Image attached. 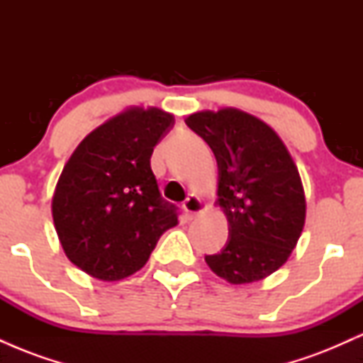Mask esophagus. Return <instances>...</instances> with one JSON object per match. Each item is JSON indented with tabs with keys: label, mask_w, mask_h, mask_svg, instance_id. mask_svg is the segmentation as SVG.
Masks as SVG:
<instances>
[{
	"label": "esophagus",
	"mask_w": 363,
	"mask_h": 363,
	"mask_svg": "<svg viewBox=\"0 0 363 363\" xmlns=\"http://www.w3.org/2000/svg\"><path fill=\"white\" fill-rule=\"evenodd\" d=\"M205 203L201 201V199L198 198V196L191 194L189 198H186V201L182 203V210L186 211V215L189 216V218H194L196 215H199L201 211H205Z\"/></svg>",
	"instance_id": "obj_1"
}]
</instances>
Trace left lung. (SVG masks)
<instances>
[{"instance_id":"obj_1","label":"left lung","mask_w":363,"mask_h":363,"mask_svg":"<svg viewBox=\"0 0 363 363\" xmlns=\"http://www.w3.org/2000/svg\"><path fill=\"white\" fill-rule=\"evenodd\" d=\"M218 165V205L228 220L223 249L205 256L234 285L262 280L285 264L302 234L306 198L289 150L268 124L237 109L186 119Z\"/></svg>"}]
</instances>
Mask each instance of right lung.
<instances>
[{"mask_svg": "<svg viewBox=\"0 0 363 363\" xmlns=\"http://www.w3.org/2000/svg\"><path fill=\"white\" fill-rule=\"evenodd\" d=\"M172 126L167 112L133 107L94 129L62 169L54 225L68 259L90 277L116 281L136 273L177 225V206L162 198L150 167Z\"/></svg>", "mask_w": 363, "mask_h": 363, "instance_id": "right-lung-1", "label": "right lung"}]
</instances>
